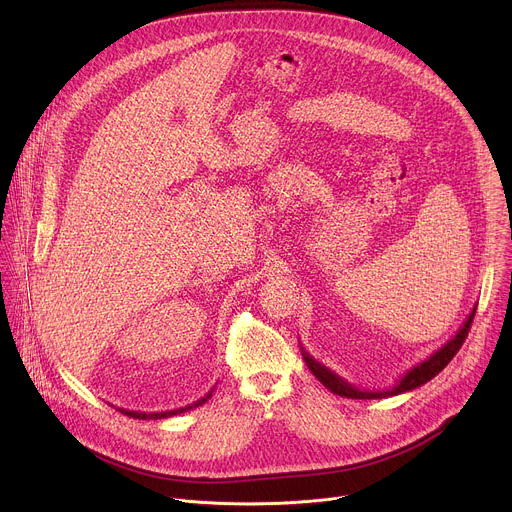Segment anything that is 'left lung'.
I'll return each mask as SVG.
<instances>
[{
  "label": "left lung",
  "mask_w": 512,
  "mask_h": 512,
  "mask_svg": "<svg viewBox=\"0 0 512 512\" xmlns=\"http://www.w3.org/2000/svg\"><path fill=\"white\" fill-rule=\"evenodd\" d=\"M474 314H476V306L470 312V316L466 318V322L462 324V328L456 332L454 338H450L440 350H435L429 358H425L423 362L415 364V367L409 369L393 389H387V391H364V389H358V387L346 383L342 377H338L336 373L326 369L322 362H318L314 356H310V352H306L304 346H302V356H304V360L308 364V369L314 373V377L328 391H332V393H336L340 397H348V399H383V397H393V395H401V393H407V391H413V389L425 385L427 381H431L435 375H440L448 367V362L456 356V352L460 350V346L464 344V340L468 336V330L472 326Z\"/></svg>",
  "instance_id": "left-lung-1"
}]
</instances>
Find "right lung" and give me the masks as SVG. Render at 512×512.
<instances>
[{
    "instance_id": "obj_1",
    "label": "right lung",
    "mask_w": 512,
    "mask_h": 512,
    "mask_svg": "<svg viewBox=\"0 0 512 512\" xmlns=\"http://www.w3.org/2000/svg\"><path fill=\"white\" fill-rule=\"evenodd\" d=\"M212 397V391H208L202 399L194 401L192 405H186V407H180V409H172V411H162V413H141V411H127V409H119L121 413L129 415V417H135V419H164V417H172V415H178V413H184V411H190L202 403H206L208 399Z\"/></svg>"
}]
</instances>
